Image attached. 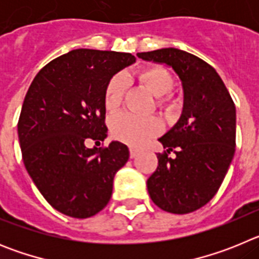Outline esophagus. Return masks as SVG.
<instances>
[{
	"label": "esophagus",
	"mask_w": 259,
	"mask_h": 259,
	"mask_svg": "<svg viewBox=\"0 0 259 259\" xmlns=\"http://www.w3.org/2000/svg\"><path fill=\"white\" fill-rule=\"evenodd\" d=\"M137 154H139V150L136 148H130V157L135 158Z\"/></svg>",
	"instance_id": "obj_1"
}]
</instances>
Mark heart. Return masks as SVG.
Returning a JSON list of instances; mask_svg holds the SVG:
<instances>
[{"label":"heart","mask_w":259,"mask_h":259,"mask_svg":"<svg viewBox=\"0 0 259 259\" xmlns=\"http://www.w3.org/2000/svg\"><path fill=\"white\" fill-rule=\"evenodd\" d=\"M136 79L157 97L158 107L171 110L175 107V101L168 96L174 88V76L166 67L150 65L141 67L135 74ZM127 89L124 75L116 74L109 80L104 92V104L107 111L114 113L120 107ZM111 135L116 140L128 145L139 146L148 139L161 132V122L154 116H136L130 113H122L114 116L110 122Z\"/></svg>","instance_id":"1"}]
</instances>
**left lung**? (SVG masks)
<instances>
[{
    "label": "left lung",
    "mask_w": 259,
    "mask_h": 259,
    "mask_svg": "<svg viewBox=\"0 0 259 259\" xmlns=\"http://www.w3.org/2000/svg\"><path fill=\"white\" fill-rule=\"evenodd\" d=\"M137 57L170 66L182 80V116L158 139L166 150L157 154L146 185L158 207L188 214L214 197L227 174L236 146V107L218 72L191 53L164 48Z\"/></svg>",
    "instance_id": "left-lung-1"
}]
</instances>
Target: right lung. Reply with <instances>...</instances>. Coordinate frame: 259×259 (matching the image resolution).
Listing matches in <instances>:
<instances>
[{"label":"right lung","mask_w":259,"mask_h":259,"mask_svg":"<svg viewBox=\"0 0 259 259\" xmlns=\"http://www.w3.org/2000/svg\"><path fill=\"white\" fill-rule=\"evenodd\" d=\"M136 61L130 53L75 49L38 71L27 92L19 122L27 172L45 200L62 214L89 218L113 193V180L130 158L124 144L87 148L104 141L109 80Z\"/></svg>","instance_id":"obj_1"}]
</instances>
